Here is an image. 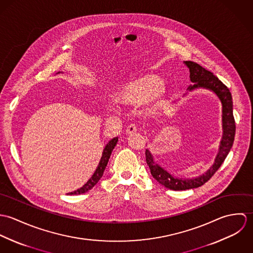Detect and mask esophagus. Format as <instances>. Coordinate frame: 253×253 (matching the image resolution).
Here are the masks:
<instances>
[{"mask_svg": "<svg viewBox=\"0 0 253 253\" xmlns=\"http://www.w3.org/2000/svg\"><path fill=\"white\" fill-rule=\"evenodd\" d=\"M137 131V127L135 125H130L126 127V133L127 134H134Z\"/></svg>", "mask_w": 253, "mask_h": 253, "instance_id": "esophagus-1", "label": "esophagus"}]
</instances>
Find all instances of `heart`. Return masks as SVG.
Returning a JSON list of instances; mask_svg holds the SVG:
<instances>
[{"label":"heart","instance_id":"1","mask_svg":"<svg viewBox=\"0 0 253 253\" xmlns=\"http://www.w3.org/2000/svg\"><path fill=\"white\" fill-rule=\"evenodd\" d=\"M169 90L163 81L156 75H145L123 85L116 93L115 99L125 105H147L149 112L162 108L168 100Z\"/></svg>","mask_w":253,"mask_h":253}]
</instances>
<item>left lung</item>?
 Wrapping results in <instances>:
<instances>
[{
  "mask_svg": "<svg viewBox=\"0 0 253 253\" xmlns=\"http://www.w3.org/2000/svg\"><path fill=\"white\" fill-rule=\"evenodd\" d=\"M185 64L188 66L190 70V79L195 84L190 87V90L196 87H206L213 92H215L217 96L222 102V123H223V137L221 140V145L219 148V152L217 154L214 165L211 168L210 170L207 171L206 174L194 179H178L170 175L167 170L162 169L159 165H157L149 150H146L145 157L146 163L149 166L152 176L158 181L160 184L169 188L170 190L183 191L193 188H198L204 185L206 182L210 180L223 162L225 161L227 155L229 154L236 134V123L233 115V101L232 94L229 88L217 78L213 74L196 62L193 61H185Z\"/></svg>",
  "mask_w": 253,
  "mask_h": 253,
  "instance_id": "8db88e82",
  "label": "left lung"
}]
</instances>
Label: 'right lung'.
I'll list each match as a JSON object with an SVG mask.
<instances>
[{
  "instance_id": "1",
  "label": "right lung",
  "mask_w": 253,
  "mask_h": 253,
  "mask_svg": "<svg viewBox=\"0 0 253 253\" xmlns=\"http://www.w3.org/2000/svg\"><path fill=\"white\" fill-rule=\"evenodd\" d=\"M118 142V137L116 138H113L112 140L109 141L108 144L105 146L104 150H103V153H102V157H101V160L99 162V165L95 170V172L93 173V175L90 177V179L87 181L82 188L71 192V193H68L69 195H78V194H84L85 192H87L88 190L92 189L95 184L99 181V179L102 177L103 175V172L106 169V166L108 164L109 159H110V156H111V153L113 151V149L115 148V146L117 145Z\"/></svg>"
}]
</instances>
